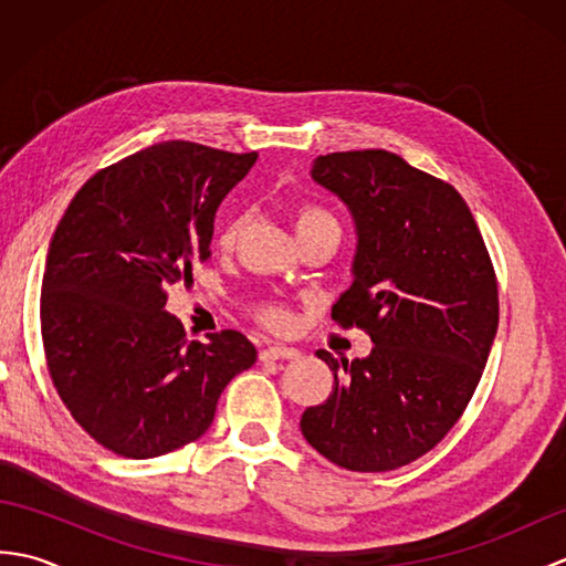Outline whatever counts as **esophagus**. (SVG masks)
Instances as JSON below:
<instances>
[{
	"mask_svg": "<svg viewBox=\"0 0 566 566\" xmlns=\"http://www.w3.org/2000/svg\"><path fill=\"white\" fill-rule=\"evenodd\" d=\"M298 353L296 347H290V345H270L268 350H262V359H296Z\"/></svg>",
	"mask_w": 566,
	"mask_h": 566,
	"instance_id": "esophagus-1",
	"label": "esophagus"
}]
</instances>
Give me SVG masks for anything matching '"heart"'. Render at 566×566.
I'll use <instances>...</instances> for the list:
<instances>
[{
    "instance_id": "obj_1",
    "label": "heart",
    "mask_w": 566,
    "mask_h": 566,
    "mask_svg": "<svg viewBox=\"0 0 566 566\" xmlns=\"http://www.w3.org/2000/svg\"><path fill=\"white\" fill-rule=\"evenodd\" d=\"M308 226H335V221H333V216L326 209L311 207V203H308V207H302V209H298V213H296V231H298V228H308ZM238 231H240V221L238 219H228L221 226V231H219V243L223 248H231L235 243ZM262 318L268 321L270 326H284V323H286V314H284L282 308H276V306L264 308L262 311Z\"/></svg>"
}]
</instances>
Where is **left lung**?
Instances as JSON below:
<instances>
[{"label":"left lung","instance_id":"left-lung-1","mask_svg":"<svg viewBox=\"0 0 566 566\" xmlns=\"http://www.w3.org/2000/svg\"><path fill=\"white\" fill-rule=\"evenodd\" d=\"M314 182L353 213V284L333 321L371 353L335 359V387L302 416L314 450L353 472H389L436 448L472 399L499 328L494 264L460 191L389 150L318 155Z\"/></svg>","mask_w":566,"mask_h":566}]
</instances>
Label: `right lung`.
Listing matches in <instances>:
<instances>
[{
	"instance_id": "right-lung-1",
	"label": "right lung",
	"mask_w": 566,
	"mask_h": 566,
	"mask_svg": "<svg viewBox=\"0 0 566 566\" xmlns=\"http://www.w3.org/2000/svg\"><path fill=\"white\" fill-rule=\"evenodd\" d=\"M258 153L165 140L90 177L48 248L41 333L72 418L122 457H160L209 430L258 350L243 333L187 340L167 286L211 258L213 219Z\"/></svg>"
}]
</instances>
